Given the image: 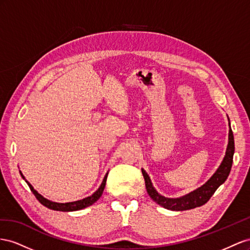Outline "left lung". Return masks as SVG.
I'll use <instances>...</instances> for the list:
<instances>
[{
    "label": "left lung",
    "mask_w": 250,
    "mask_h": 250,
    "mask_svg": "<svg viewBox=\"0 0 250 250\" xmlns=\"http://www.w3.org/2000/svg\"><path fill=\"white\" fill-rule=\"evenodd\" d=\"M230 126V124H229ZM234 153V140H233V134L231 129H229V135H228V146L226 149V154L224 159L221 163V166L217 169V172L212 175L210 179L206 182L201 188L189 192V194L185 195L181 198H166L158 192L153 188L151 179L146 173L145 169L142 170V175H144L145 181H146V188L148 196L151 197L153 200L158 203L159 205L163 206L165 208L170 210H188L195 208H199L208 202L210 197L215 194L217 188L221 184L224 183L227 179L228 175L230 173L231 166H232V158Z\"/></svg>",
    "instance_id": "8db88e82"
}]
</instances>
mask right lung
<instances>
[{"label": "right lung", "mask_w": 250, "mask_h": 250, "mask_svg": "<svg viewBox=\"0 0 250 250\" xmlns=\"http://www.w3.org/2000/svg\"><path fill=\"white\" fill-rule=\"evenodd\" d=\"M21 176H22L23 179H25V177L22 175V173H21ZM106 177H108V174L104 176L102 185L99 187V188L94 192L93 195L84 198V199H83V200H78V201H75V202H68V203H58V202H52V201L48 200V199H46V198L42 197V195H40L39 192L32 188V185L29 182L26 181V180L25 181L27 182L28 187H29V188L33 192V195L35 196V198L38 199L41 204L46 206V208H48L50 209H53V210H60V211H73V210H80V209H83L84 208H88V206L92 205L94 202H96L99 198H101V196L103 195V191L104 189V187H105Z\"/></svg>", "instance_id": "right-lung-1"}]
</instances>
